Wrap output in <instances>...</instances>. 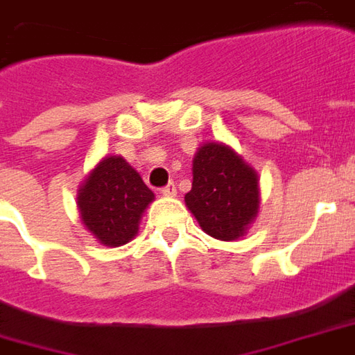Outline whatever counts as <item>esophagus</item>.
I'll use <instances>...</instances> for the list:
<instances>
[{"label": "esophagus", "mask_w": 355, "mask_h": 355, "mask_svg": "<svg viewBox=\"0 0 355 355\" xmlns=\"http://www.w3.org/2000/svg\"><path fill=\"white\" fill-rule=\"evenodd\" d=\"M175 193L178 191H175V183L173 182H170L166 187H162V195H166V197H173Z\"/></svg>", "instance_id": "esophagus-1"}]
</instances>
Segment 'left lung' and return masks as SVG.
I'll list each match as a JSON object with an SVG mask.
<instances>
[{
	"mask_svg": "<svg viewBox=\"0 0 355 355\" xmlns=\"http://www.w3.org/2000/svg\"><path fill=\"white\" fill-rule=\"evenodd\" d=\"M185 205L209 236L238 239L259 209L257 173L226 145L207 143L193 160V187Z\"/></svg>",
	"mask_w": 355,
	"mask_h": 355,
	"instance_id": "obj_1",
	"label": "left lung"
}]
</instances>
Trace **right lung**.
Listing matches in <instances>:
<instances>
[{
	"label": "right lung",
	"mask_w": 355,
	"mask_h": 355,
	"mask_svg": "<svg viewBox=\"0 0 355 355\" xmlns=\"http://www.w3.org/2000/svg\"><path fill=\"white\" fill-rule=\"evenodd\" d=\"M79 191L83 224L110 248L135 238L141 214L154 199V193L121 156L104 158Z\"/></svg>",
	"instance_id": "obj_1"
}]
</instances>
